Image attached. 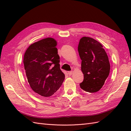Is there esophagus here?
<instances>
[{"instance_id":"34e87169","label":"esophagus","mask_w":131,"mask_h":131,"mask_svg":"<svg viewBox=\"0 0 131 131\" xmlns=\"http://www.w3.org/2000/svg\"><path fill=\"white\" fill-rule=\"evenodd\" d=\"M68 74H69V75H71L72 74H73V71H69L68 72Z\"/></svg>"}]
</instances>
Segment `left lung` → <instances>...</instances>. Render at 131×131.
Instances as JSON below:
<instances>
[{
  "label": "left lung",
  "mask_w": 131,
  "mask_h": 131,
  "mask_svg": "<svg viewBox=\"0 0 131 131\" xmlns=\"http://www.w3.org/2000/svg\"><path fill=\"white\" fill-rule=\"evenodd\" d=\"M78 49L84 74L80 87L85 92H97L103 87L110 73V65L106 52L98 41L87 37L80 39Z\"/></svg>",
  "instance_id": "1"
}]
</instances>
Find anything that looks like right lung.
Instances as JSON below:
<instances>
[{
    "mask_svg": "<svg viewBox=\"0 0 131 131\" xmlns=\"http://www.w3.org/2000/svg\"><path fill=\"white\" fill-rule=\"evenodd\" d=\"M57 41L47 38L31 44L24 56V65L30 87L43 97L53 95L62 85L65 74L60 68Z\"/></svg>",
    "mask_w": 131,
    "mask_h": 131,
    "instance_id": "1",
    "label": "right lung"
}]
</instances>
